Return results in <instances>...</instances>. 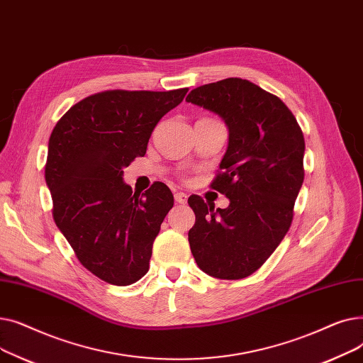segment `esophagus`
Returning <instances> with one entry per match:
<instances>
[{"instance_id":"obj_1","label":"esophagus","mask_w":363,"mask_h":363,"mask_svg":"<svg viewBox=\"0 0 363 363\" xmlns=\"http://www.w3.org/2000/svg\"><path fill=\"white\" fill-rule=\"evenodd\" d=\"M188 200V196L185 193H177L175 194V201L179 203V204H185Z\"/></svg>"}]
</instances>
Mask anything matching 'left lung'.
<instances>
[{
    "label": "left lung",
    "instance_id": "8db88e82",
    "mask_svg": "<svg viewBox=\"0 0 363 363\" xmlns=\"http://www.w3.org/2000/svg\"><path fill=\"white\" fill-rule=\"evenodd\" d=\"M188 103L212 111L228 126V148L212 188L226 208L189 197L196 223L188 233L199 268L219 279L256 272L275 252L293 220L304 179L303 132L275 95L250 81L228 78L199 86Z\"/></svg>",
    "mask_w": 363,
    "mask_h": 363
}]
</instances>
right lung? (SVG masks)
Here are the masks:
<instances>
[{"instance_id":"add662e5","label":"right lung","mask_w":363,"mask_h":363,"mask_svg":"<svg viewBox=\"0 0 363 363\" xmlns=\"http://www.w3.org/2000/svg\"><path fill=\"white\" fill-rule=\"evenodd\" d=\"M188 88L104 91L70 107L48 141L45 182L57 228L85 268L113 285L141 279L152 242L174 206L163 182L141 196L123 169L144 156L152 129Z\"/></svg>"}]
</instances>
